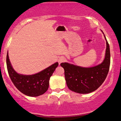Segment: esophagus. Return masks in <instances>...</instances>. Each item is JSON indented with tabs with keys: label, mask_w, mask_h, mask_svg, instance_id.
<instances>
[{
	"label": "esophagus",
	"mask_w": 121,
	"mask_h": 121,
	"mask_svg": "<svg viewBox=\"0 0 121 121\" xmlns=\"http://www.w3.org/2000/svg\"><path fill=\"white\" fill-rule=\"evenodd\" d=\"M65 60V59L64 57H60V58H59L58 60L59 64H60V63H62V62H64Z\"/></svg>",
	"instance_id": "34e87169"
}]
</instances>
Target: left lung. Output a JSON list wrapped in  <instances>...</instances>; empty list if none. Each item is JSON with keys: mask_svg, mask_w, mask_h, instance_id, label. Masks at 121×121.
<instances>
[{"mask_svg": "<svg viewBox=\"0 0 121 121\" xmlns=\"http://www.w3.org/2000/svg\"><path fill=\"white\" fill-rule=\"evenodd\" d=\"M104 36L107 48L105 58L101 64L90 68H83L68 63L60 64L64 69L66 83L70 90L79 94H89L97 90L105 81L110 67V52L104 35Z\"/></svg>", "mask_w": 121, "mask_h": 121, "instance_id": "obj_1", "label": "left lung"}]
</instances>
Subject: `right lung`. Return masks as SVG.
Listing matches in <instances>:
<instances>
[{
  "mask_svg": "<svg viewBox=\"0 0 121 121\" xmlns=\"http://www.w3.org/2000/svg\"><path fill=\"white\" fill-rule=\"evenodd\" d=\"M6 64L10 78L18 90L25 95L37 97L44 94L48 90L50 78L58 66V63H55L34 75H24L18 73L12 68L7 52Z\"/></svg>",
  "mask_w": 121,
  "mask_h": 121,
  "instance_id": "add662e5",
  "label": "right lung"
}]
</instances>
